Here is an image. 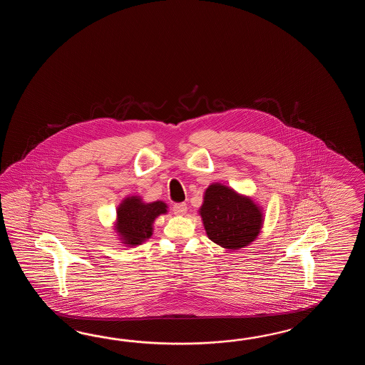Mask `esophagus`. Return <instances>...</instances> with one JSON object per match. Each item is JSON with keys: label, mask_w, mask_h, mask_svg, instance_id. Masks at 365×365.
I'll use <instances>...</instances> for the list:
<instances>
[{"label": "esophagus", "mask_w": 365, "mask_h": 365, "mask_svg": "<svg viewBox=\"0 0 365 365\" xmlns=\"http://www.w3.org/2000/svg\"><path fill=\"white\" fill-rule=\"evenodd\" d=\"M186 211H187L186 203H176V205H173V212L176 215H185Z\"/></svg>", "instance_id": "1"}]
</instances>
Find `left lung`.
I'll return each instance as SVG.
<instances>
[{"mask_svg":"<svg viewBox=\"0 0 365 365\" xmlns=\"http://www.w3.org/2000/svg\"><path fill=\"white\" fill-rule=\"evenodd\" d=\"M198 214L210 240L227 250L247 248L264 227L262 206L222 182L205 189Z\"/></svg>","mask_w":365,"mask_h":365,"instance_id":"obj_1","label":"left lung"}]
</instances>
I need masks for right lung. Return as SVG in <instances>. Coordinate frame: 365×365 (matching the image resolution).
<instances>
[{"label": "right lung", "instance_id": "obj_1", "mask_svg": "<svg viewBox=\"0 0 365 365\" xmlns=\"http://www.w3.org/2000/svg\"><path fill=\"white\" fill-rule=\"evenodd\" d=\"M167 212L168 205L165 202H145L138 194L125 197L117 206L112 227L117 240L126 248L138 247L153 236L156 217Z\"/></svg>", "mask_w": 365, "mask_h": 365}]
</instances>
